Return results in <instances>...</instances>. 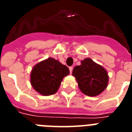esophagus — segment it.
Wrapping results in <instances>:
<instances>
[{
	"mask_svg": "<svg viewBox=\"0 0 132 132\" xmlns=\"http://www.w3.org/2000/svg\"><path fill=\"white\" fill-rule=\"evenodd\" d=\"M69 71H70V73H72V71H73V67H69Z\"/></svg>",
	"mask_w": 132,
	"mask_h": 132,
	"instance_id": "obj_1",
	"label": "esophagus"
}]
</instances>
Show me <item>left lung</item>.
<instances>
[{
  "instance_id": "1",
  "label": "left lung",
  "mask_w": 132,
  "mask_h": 132,
  "mask_svg": "<svg viewBox=\"0 0 132 132\" xmlns=\"http://www.w3.org/2000/svg\"><path fill=\"white\" fill-rule=\"evenodd\" d=\"M72 75L76 79L81 92L87 96H97L108 86L107 71L90 58L81 61L80 65L74 67Z\"/></svg>"
}]
</instances>
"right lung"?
<instances>
[{
	"instance_id": "obj_1",
	"label": "right lung",
	"mask_w": 132,
	"mask_h": 132,
	"mask_svg": "<svg viewBox=\"0 0 132 132\" xmlns=\"http://www.w3.org/2000/svg\"><path fill=\"white\" fill-rule=\"evenodd\" d=\"M69 74L68 67L59 61L50 57L35 65L30 75L31 85L44 96L55 94L65 76Z\"/></svg>"
}]
</instances>
